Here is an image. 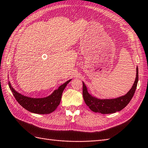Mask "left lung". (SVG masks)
<instances>
[{
	"mask_svg": "<svg viewBox=\"0 0 148 148\" xmlns=\"http://www.w3.org/2000/svg\"><path fill=\"white\" fill-rule=\"evenodd\" d=\"M136 71V77L133 86L126 95L116 99H99L95 98L88 92L87 88L83 82V96L86 104L92 111L101 113V114H111L121 111L130 102L136 92L138 80H139L137 67Z\"/></svg>",
	"mask_w": 148,
	"mask_h": 148,
	"instance_id": "8db88e82",
	"label": "left lung"
}]
</instances>
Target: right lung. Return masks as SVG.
<instances>
[{
	"label": "right lung",
	"instance_id": "1",
	"mask_svg": "<svg viewBox=\"0 0 148 148\" xmlns=\"http://www.w3.org/2000/svg\"><path fill=\"white\" fill-rule=\"evenodd\" d=\"M71 80L67 81V82L60 86L58 88L55 90L51 95L40 99L30 98L24 96L15 91L11 86L10 82H9L8 84L16 100L24 109L36 114H49L57 108L61 101L63 91Z\"/></svg>",
	"mask_w": 148,
	"mask_h": 148
}]
</instances>
